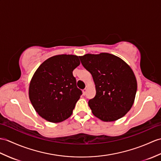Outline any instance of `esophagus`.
I'll use <instances>...</instances> for the list:
<instances>
[{"label": "esophagus", "mask_w": 161, "mask_h": 161, "mask_svg": "<svg viewBox=\"0 0 161 161\" xmlns=\"http://www.w3.org/2000/svg\"><path fill=\"white\" fill-rule=\"evenodd\" d=\"M86 92H87V89H86V88H84V89L83 90V95H86Z\"/></svg>", "instance_id": "obj_1"}]
</instances>
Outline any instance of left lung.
<instances>
[{
	"mask_svg": "<svg viewBox=\"0 0 161 161\" xmlns=\"http://www.w3.org/2000/svg\"><path fill=\"white\" fill-rule=\"evenodd\" d=\"M79 58L95 84L96 95L88 101L92 114L103 121L123 117L132 108L136 93L137 82L132 69L121 58L107 53Z\"/></svg>",
	"mask_w": 161,
	"mask_h": 161,
	"instance_id": "1",
	"label": "left lung"
}]
</instances>
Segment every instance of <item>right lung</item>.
Segmentation results:
<instances>
[{
	"instance_id": "right-lung-1",
	"label": "right lung",
	"mask_w": 161,
	"mask_h": 161,
	"mask_svg": "<svg viewBox=\"0 0 161 161\" xmlns=\"http://www.w3.org/2000/svg\"><path fill=\"white\" fill-rule=\"evenodd\" d=\"M80 64L77 55H58L47 59L36 70L30 82L29 96L40 117L52 123L70 117L82 95L73 75Z\"/></svg>"
}]
</instances>
